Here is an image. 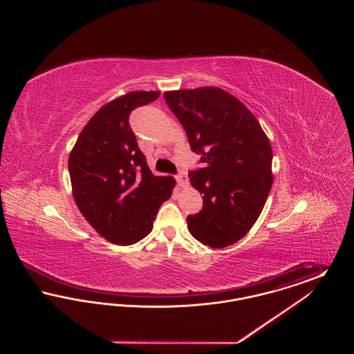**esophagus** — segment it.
I'll return each mask as SVG.
<instances>
[{
    "label": "esophagus",
    "mask_w": 354,
    "mask_h": 354,
    "mask_svg": "<svg viewBox=\"0 0 354 354\" xmlns=\"http://www.w3.org/2000/svg\"><path fill=\"white\" fill-rule=\"evenodd\" d=\"M175 178L178 180V185H180V187H187L188 185V178H187V174H185L183 169L179 171V174Z\"/></svg>",
    "instance_id": "obj_1"
}]
</instances>
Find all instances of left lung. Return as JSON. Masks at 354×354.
<instances>
[{
    "label": "left lung",
    "mask_w": 354,
    "mask_h": 354,
    "mask_svg": "<svg viewBox=\"0 0 354 354\" xmlns=\"http://www.w3.org/2000/svg\"><path fill=\"white\" fill-rule=\"evenodd\" d=\"M165 101L205 166L188 172L203 195L202 211L187 216L188 231L211 248L232 245L267 202L273 183L270 139L252 113L219 87L166 91Z\"/></svg>",
    "instance_id": "left-lung-1"
}]
</instances>
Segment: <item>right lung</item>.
<instances>
[{"mask_svg": "<svg viewBox=\"0 0 354 354\" xmlns=\"http://www.w3.org/2000/svg\"><path fill=\"white\" fill-rule=\"evenodd\" d=\"M159 95L160 91H131L102 106L68 156L78 209L113 244L131 245L149 235L175 185L174 178L152 174L129 124L134 109Z\"/></svg>", "mask_w": 354, "mask_h": 354, "instance_id": "obj_1", "label": "right lung"}]
</instances>
